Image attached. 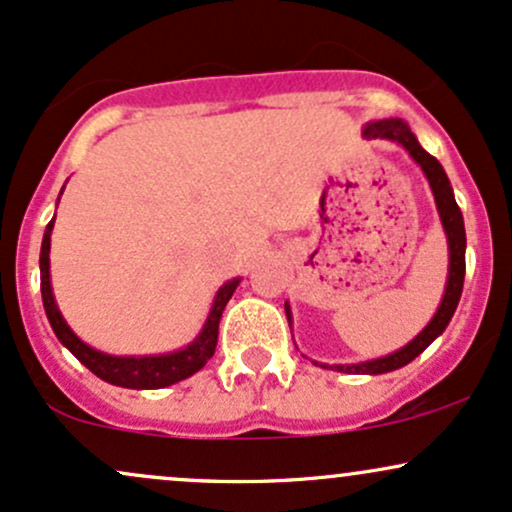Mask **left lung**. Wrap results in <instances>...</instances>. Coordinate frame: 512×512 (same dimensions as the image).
Here are the masks:
<instances>
[{"label": "left lung", "instance_id": "left-lung-1", "mask_svg": "<svg viewBox=\"0 0 512 512\" xmlns=\"http://www.w3.org/2000/svg\"><path fill=\"white\" fill-rule=\"evenodd\" d=\"M363 137L366 139H387V142H395L407 149V154L419 163V168L424 170L428 185H431L433 199H436V209L440 216V223H443L445 238H448V281H445V293L443 301H440L436 315L431 317V322L411 339L409 344H404L402 349L392 351V354L373 358V361H361V363H334V366H327V363H317L315 366L339 370V373H351V375H380L390 373V370H397L407 363L414 361L416 356L424 354L426 346L438 339L440 334L445 332L448 322L455 315L457 303H460L462 296V284H464V250H467V236H464V219L462 211L455 202V192H452V185L445 175L443 166L438 163V158H433L424 146L419 144V139L414 137L409 125L399 117H385V120H373L363 125ZM286 317H289L291 325V305L286 303Z\"/></svg>", "mask_w": 512, "mask_h": 512}]
</instances>
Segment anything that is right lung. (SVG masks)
<instances>
[{"label": "right lung", "mask_w": 512, "mask_h": 512, "mask_svg": "<svg viewBox=\"0 0 512 512\" xmlns=\"http://www.w3.org/2000/svg\"><path fill=\"white\" fill-rule=\"evenodd\" d=\"M57 202H60V197H57ZM52 228H55V219L45 226L43 245H40V293H43L45 315H48L52 332L57 334L62 346H67V349L72 351L93 375H98L105 383L129 387V390H161V387L180 383V380L190 378V375H195L197 370L204 368V363L214 356L216 342H219V322L223 308L231 301L240 279L226 281V284L216 291L214 303H211V310L207 320H204L202 330H199V334L190 344L182 346V349L154 356H110L93 349V346H88L86 342H81V339L72 332V327L67 325V320L62 317L60 308H57L55 293H52L50 284Z\"/></svg>", "instance_id": "add662e5"}]
</instances>
